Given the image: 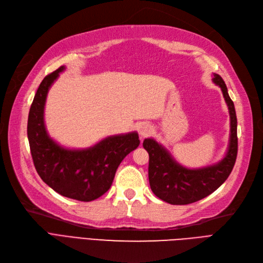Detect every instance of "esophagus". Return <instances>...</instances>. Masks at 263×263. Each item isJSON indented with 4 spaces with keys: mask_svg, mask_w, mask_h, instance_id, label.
Segmentation results:
<instances>
[{
    "mask_svg": "<svg viewBox=\"0 0 263 263\" xmlns=\"http://www.w3.org/2000/svg\"><path fill=\"white\" fill-rule=\"evenodd\" d=\"M139 132H140V135H141V138H146V137H148V135L153 132V128H152V126L149 125V124H143V125H141L140 126V129H139Z\"/></svg>",
    "mask_w": 263,
    "mask_h": 263,
    "instance_id": "obj_1",
    "label": "esophagus"
}]
</instances>
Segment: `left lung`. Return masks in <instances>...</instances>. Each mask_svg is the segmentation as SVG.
Listing matches in <instances>:
<instances>
[{
    "instance_id": "8db88e82",
    "label": "left lung",
    "mask_w": 263,
    "mask_h": 263,
    "mask_svg": "<svg viewBox=\"0 0 263 263\" xmlns=\"http://www.w3.org/2000/svg\"><path fill=\"white\" fill-rule=\"evenodd\" d=\"M213 81L221 87L231 115L230 148L221 163L197 171H190L178 165L167 151L154 140L146 139L143 142V146L149 156L148 180L151 189L157 198L171 204H190L210 196L221 187L234 168L238 152L235 107L221 76L214 74Z\"/></svg>"
}]
</instances>
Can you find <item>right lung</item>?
<instances>
[{
	"mask_svg": "<svg viewBox=\"0 0 263 263\" xmlns=\"http://www.w3.org/2000/svg\"><path fill=\"white\" fill-rule=\"evenodd\" d=\"M64 66L42 80L28 115L27 135L33 165L40 178L63 197L89 202L111 187L122 159L140 144L138 133L107 138L83 151H67L48 137L44 108L50 85Z\"/></svg>",
	"mask_w": 263,
	"mask_h": 263,
	"instance_id": "add662e5",
	"label": "right lung"
}]
</instances>
